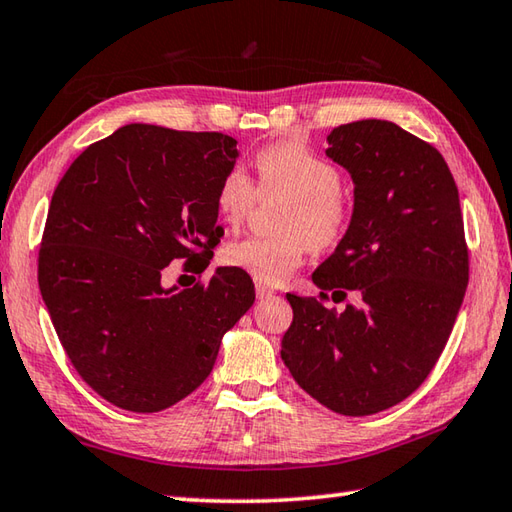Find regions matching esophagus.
I'll return each mask as SVG.
<instances>
[{
	"instance_id": "esophagus-1",
	"label": "esophagus",
	"mask_w": 512,
	"mask_h": 512,
	"mask_svg": "<svg viewBox=\"0 0 512 512\" xmlns=\"http://www.w3.org/2000/svg\"><path fill=\"white\" fill-rule=\"evenodd\" d=\"M255 293H257V299H268V297L275 295L273 290H270V288L264 286V284H257V286H255Z\"/></svg>"
}]
</instances>
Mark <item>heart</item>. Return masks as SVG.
I'll return each mask as SVG.
<instances>
[{"mask_svg": "<svg viewBox=\"0 0 512 512\" xmlns=\"http://www.w3.org/2000/svg\"><path fill=\"white\" fill-rule=\"evenodd\" d=\"M255 166L259 193H284L290 197L282 217L286 235L237 239L224 246L222 259L257 282L273 286L282 284L302 266L308 242L313 248H328L344 235L348 202L339 190V170L293 139L264 146L255 155ZM255 197L253 179L244 168L233 166L219 179L215 208L226 224L235 226L253 208Z\"/></svg>", "mask_w": 512, "mask_h": 512, "instance_id": "b5f03b06", "label": "heart"}]
</instances>
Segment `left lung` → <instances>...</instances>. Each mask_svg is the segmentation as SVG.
I'll use <instances>...</instances> for the list:
<instances>
[{
    "label": "left lung",
    "mask_w": 512,
    "mask_h": 512,
    "mask_svg": "<svg viewBox=\"0 0 512 512\" xmlns=\"http://www.w3.org/2000/svg\"><path fill=\"white\" fill-rule=\"evenodd\" d=\"M326 155L353 177L355 206L313 282L360 304L337 314L288 293L282 359L319 404L364 417L413 395L442 355L468 286L464 219L439 150L393 122L337 126Z\"/></svg>",
    "instance_id": "obj_1"
}]
</instances>
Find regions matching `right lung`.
Returning <instances> with one entry per match:
<instances>
[{"label": "right lung", "instance_id": "1", "mask_svg": "<svg viewBox=\"0 0 512 512\" xmlns=\"http://www.w3.org/2000/svg\"><path fill=\"white\" fill-rule=\"evenodd\" d=\"M237 157L222 133L128 124L90 144L55 188L39 290L70 364L117 408L157 413L193 393L255 302L253 279L233 266L208 284L162 286L173 259L208 266L224 233L215 193Z\"/></svg>", "mask_w": 512, "mask_h": 512}]
</instances>
